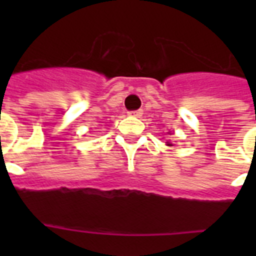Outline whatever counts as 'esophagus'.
Masks as SVG:
<instances>
[{"instance_id":"34e87169","label":"esophagus","mask_w":256,"mask_h":256,"mask_svg":"<svg viewBox=\"0 0 256 256\" xmlns=\"http://www.w3.org/2000/svg\"><path fill=\"white\" fill-rule=\"evenodd\" d=\"M142 114H144L142 110H133V112H128V115H130V116H134V118L142 116Z\"/></svg>"}]
</instances>
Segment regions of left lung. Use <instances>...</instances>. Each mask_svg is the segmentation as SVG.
Here are the masks:
<instances>
[{
    "label": "left lung",
    "mask_w": 256,
    "mask_h": 256,
    "mask_svg": "<svg viewBox=\"0 0 256 256\" xmlns=\"http://www.w3.org/2000/svg\"><path fill=\"white\" fill-rule=\"evenodd\" d=\"M168 144H169V146H172V144H169V142H168Z\"/></svg>",
    "instance_id": "8db88e82"
}]
</instances>
